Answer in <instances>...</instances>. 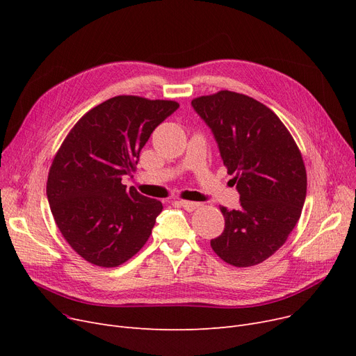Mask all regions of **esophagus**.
<instances>
[{"mask_svg":"<svg viewBox=\"0 0 356 356\" xmlns=\"http://www.w3.org/2000/svg\"><path fill=\"white\" fill-rule=\"evenodd\" d=\"M179 204H180V207H181L183 209L189 211V212H192V211H195L196 208L200 207V203H197V202H189V200H179Z\"/></svg>","mask_w":356,"mask_h":356,"instance_id":"obj_1","label":"esophagus"}]
</instances>
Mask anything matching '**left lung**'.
<instances>
[{"mask_svg":"<svg viewBox=\"0 0 356 356\" xmlns=\"http://www.w3.org/2000/svg\"><path fill=\"white\" fill-rule=\"evenodd\" d=\"M236 184L241 208L220 212L223 232L211 241L225 263L251 267L282 247L302 215L306 168L293 137L274 112L242 93L220 90L192 101Z\"/></svg>","mask_w":356,"mask_h":356,"instance_id":"left-lung-1","label":"left lung"}]
</instances>
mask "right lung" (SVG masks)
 <instances>
[{
  "label": "right lung",
  "instance_id": "1",
  "mask_svg": "<svg viewBox=\"0 0 356 356\" xmlns=\"http://www.w3.org/2000/svg\"><path fill=\"white\" fill-rule=\"evenodd\" d=\"M177 108L175 101L111 98L86 112L54 156L46 188L50 211L88 263L118 267L152 234L161 202L127 191L122 177L136 168L156 127Z\"/></svg>",
  "mask_w": 356,
  "mask_h": 356
}]
</instances>
